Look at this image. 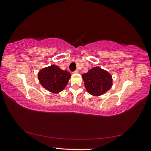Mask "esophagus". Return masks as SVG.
I'll use <instances>...</instances> for the list:
<instances>
[{
    "mask_svg": "<svg viewBox=\"0 0 151 151\" xmlns=\"http://www.w3.org/2000/svg\"><path fill=\"white\" fill-rule=\"evenodd\" d=\"M79 73V71L78 70H75V72H74V73Z\"/></svg>",
    "mask_w": 151,
    "mask_h": 151,
    "instance_id": "esophagus-1",
    "label": "esophagus"
}]
</instances>
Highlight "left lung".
I'll use <instances>...</instances> for the list:
<instances>
[{"label":"left lung","instance_id":"8db88e82","mask_svg":"<svg viewBox=\"0 0 151 151\" xmlns=\"http://www.w3.org/2000/svg\"><path fill=\"white\" fill-rule=\"evenodd\" d=\"M82 77L86 91L93 96L102 95L112 86V75L99 66L91 68Z\"/></svg>","mask_w":151,"mask_h":151}]
</instances>
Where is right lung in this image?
<instances>
[{
	"label": "right lung",
	"mask_w": 151,
	"mask_h": 151,
	"mask_svg": "<svg viewBox=\"0 0 151 151\" xmlns=\"http://www.w3.org/2000/svg\"><path fill=\"white\" fill-rule=\"evenodd\" d=\"M71 75L66 70H63L55 65L40 70L38 78L40 85L52 93H58L64 90Z\"/></svg>",
	"instance_id": "right-lung-1"
}]
</instances>
